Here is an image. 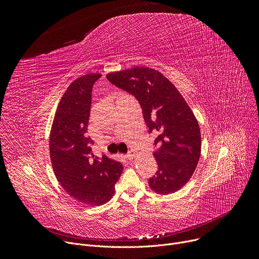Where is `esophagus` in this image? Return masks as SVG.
Returning <instances> with one entry per match:
<instances>
[{"label":"esophagus","instance_id":"34e87169","mask_svg":"<svg viewBox=\"0 0 259 259\" xmlns=\"http://www.w3.org/2000/svg\"><path fill=\"white\" fill-rule=\"evenodd\" d=\"M126 157H127L128 159H133V158L135 157V152H134L133 150H130V151L128 152V154L126 155Z\"/></svg>","mask_w":259,"mask_h":259}]
</instances>
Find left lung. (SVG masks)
Listing matches in <instances>:
<instances>
[{"mask_svg":"<svg viewBox=\"0 0 259 259\" xmlns=\"http://www.w3.org/2000/svg\"><path fill=\"white\" fill-rule=\"evenodd\" d=\"M108 80L134 95L149 133H154L158 165L149 186L158 194L179 191L191 179L200 156L198 121L183 95L157 70L148 67L108 73Z\"/></svg>","mask_w":259,"mask_h":259,"instance_id":"left-lung-1","label":"left lung"}]
</instances>
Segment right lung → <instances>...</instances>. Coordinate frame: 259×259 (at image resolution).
Masks as SVG:
<instances>
[{
	"label": "right lung",
	"mask_w": 259,
	"mask_h": 259,
	"mask_svg": "<svg viewBox=\"0 0 259 259\" xmlns=\"http://www.w3.org/2000/svg\"><path fill=\"white\" fill-rule=\"evenodd\" d=\"M102 74L88 73L65 91L54 115L49 139L50 159L65 191L79 202L99 206L111 199L122 172L120 162L92 153L87 135L92 87Z\"/></svg>",
	"instance_id": "add662e5"
}]
</instances>
